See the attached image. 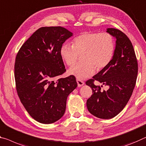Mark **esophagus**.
<instances>
[{"instance_id":"esophagus-1","label":"esophagus","mask_w":146,"mask_h":146,"mask_svg":"<svg viewBox=\"0 0 146 146\" xmlns=\"http://www.w3.org/2000/svg\"><path fill=\"white\" fill-rule=\"evenodd\" d=\"M77 82L78 84V87H81L84 84V82L80 79H77Z\"/></svg>"}]
</instances>
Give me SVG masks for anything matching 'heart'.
I'll use <instances>...</instances> for the list:
<instances>
[{
    "label": "heart",
    "mask_w": 146,
    "mask_h": 146,
    "mask_svg": "<svg viewBox=\"0 0 146 146\" xmlns=\"http://www.w3.org/2000/svg\"><path fill=\"white\" fill-rule=\"evenodd\" d=\"M115 43L112 36L107 32L85 33L74 39L72 46L62 45L60 54L68 66H71L81 55V64L73 65L69 69V75L78 79H84L94 75L96 71L106 68L112 59Z\"/></svg>",
    "instance_id": "b5f03b06"
}]
</instances>
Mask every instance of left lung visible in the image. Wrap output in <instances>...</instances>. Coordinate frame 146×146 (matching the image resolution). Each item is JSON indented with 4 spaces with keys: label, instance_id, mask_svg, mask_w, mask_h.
Returning <instances> with one entry per match:
<instances>
[{
    "label": "left lung",
    "instance_id": "left-lung-1",
    "mask_svg": "<svg viewBox=\"0 0 146 146\" xmlns=\"http://www.w3.org/2000/svg\"><path fill=\"white\" fill-rule=\"evenodd\" d=\"M106 30L116 40L112 59L106 68L86 82L93 93L87 100L88 110L101 119L112 118L123 109L133 94L138 75V62L130 40L119 30ZM95 80L107 85L109 89L102 90V86L94 84Z\"/></svg>",
    "mask_w": 146,
    "mask_h": 146
}]
</instances>
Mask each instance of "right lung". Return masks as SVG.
<instances>
[{
	"mask_svg": "<svg viewBox=\"0 0 146 146\" xmlns=\"http://www.w3.org/2000/svg\"><path fill=\"white\" fill-rule=\"evenodd\" d=\"M73 33L62 27H41L21 46L14 67L21 102L37 121L50 124L63 116L69 94L77 87L73 75L56 80L66 69L60 54Z\"/></svg>",
	"mask_w": 146,
	"mask_h": 146,
	"instance_id": "1",
	"label": "right lung"
}]
</instances>
